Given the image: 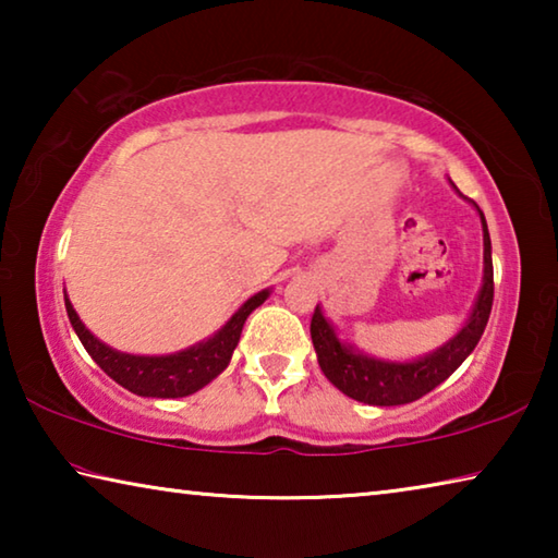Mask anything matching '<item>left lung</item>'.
<instances>
[{
	"instance_id": "obj_1",
	"label": "left lung",
	"mask_w": 558,
	"mask_h": 558,
	"mask_svg": "<svg viewBox=\"0 0 558 558\" xmlns=\"http://www.w3.org/2000/svg\"><path fill=\"white\" fill-rule=\"evenodd\" d=\"M472 206L477 209L480 223H483V286H480L475 305H472L468 319L446 344H440L438 349H433V352L423 356L405 359V362L372 356L362 352V349H356L354 344L342 342L337 335V327L325 317L323 307H315L313 323H310V335H313L319 369H323L329 384H335L349 399L369 405H403L418 401L421 396H426L438 384L446 381L472 354V349L477 347L480 337H483L487 327L489 310H493L495 282L493 243H489L485 214L480 211L475 202H472Z\"/></svg>"
}]
</instances>
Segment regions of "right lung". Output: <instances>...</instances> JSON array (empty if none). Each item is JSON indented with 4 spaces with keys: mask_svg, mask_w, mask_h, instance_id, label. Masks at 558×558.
Here are the masks:
<instances>
[{
    "mask_svg": "<svg viewBox=\"0 0 558 558\" xmlns=\"http://www.w3.org/2000/svg\"><path fill=\"white\" fill-rule=\"evenodd\" d=\"M270 298V288L256 292L243 305L235 310L221 329H216L211 337L202 339L192 347L182 349L174 354H128L120 349H112L106 342L90 332V329L81 323L78 313H75L69 295L63 290L65 313H69L71 325L78 335L81 344L93 356L102 372H106L112 381H118L122 389H128L137 396H147V399H182V396L196 393L211 384L226 366H229L233 349L241 339V329L245 319L253 310L260 307L263 302Z\"/></svg>",
    "mask_w": 558,
    "mask_h": 558,
    "instance_id": "right-lung-1",
    "label": "right lung"
}]
</instances>
